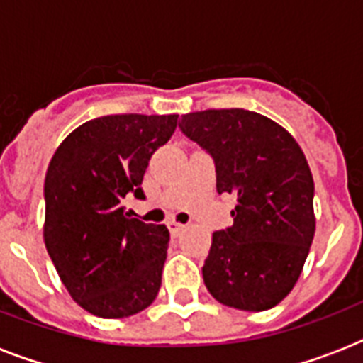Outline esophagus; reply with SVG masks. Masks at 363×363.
<instances>
[{"label":"esophagus","mask_w":363,"mask_h":363,"mask_svg":"<svg viewBox=\"0 0 363 363\" xmlns=\"http://www.w3.org/2000/svg\"><path fill=\"white\" fill-rule=\"evenodd\" d=\"M167 228H169L171 238H177V235H179L182 230H184V224H181V222H175V220H169L167 222Z\"/></svg>","instance_id":"1"}]
</instances>
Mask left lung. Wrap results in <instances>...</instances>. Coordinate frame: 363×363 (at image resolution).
<instances>
[{"mask_svg": "<svg viewBox=\"0 0 363 363\" xmlns=\"http://www.w3.org/2000/svg\"><path fill=\"white\" fill-rule=\"evenodd\" d=\"M179 125L215 158L218 194L238 198L233 226L213 233L205 286L233 309L275 307L296 286L316 230L303 150L290 131L252 111H198Z\"/></svg>", "mask_w": 363, "mask_h": 363, "instance_id": "left-lung-1", "label": "left lung"}]
</instances>
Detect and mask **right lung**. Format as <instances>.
I'll return each mask as SVG.
<instances>
[{
  "label": "right lung",
  "mask_w": 363,
  "mask_h": 363,
  "mask_svg": "<svg viewBox=\"0 0 363 363\" xmlns=\"http://www.w3.org/2000/svg\"><path fill=\"white\" fill-rule=\"evenodd\" d=\"M179 115H107L73 130L45 177L47 252L69 296L99 318H124L152 303L162 286L169 230L124 213L143 199L148 160L169 141Z\"/></svg>",
  "instance_id": "add662e5"
}]
</instances>
